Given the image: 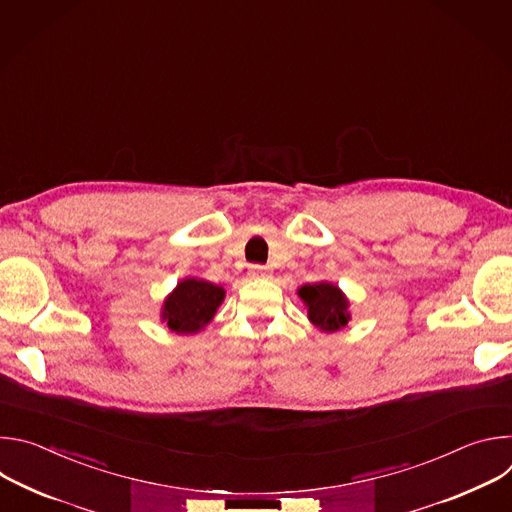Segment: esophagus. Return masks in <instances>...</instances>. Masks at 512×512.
Listing matches in <instances>:
<instances>
[{
	"label": "esophagus",
	"mask_w": 512,
	"mask_h": 512,
	"mask_svg": "<svg viewBox=\"0 0 512 512\" xmlns=\"http://www.w3.org/2000/svg\"><path fill=\"white\" fill-rule=\"evenodd\" d=\"M251 273L257 275V277H265V275H267V267H263V265H251Z\"/></svg>",
	"instance_id": "obj_1"
}]
</instances>
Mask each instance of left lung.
<instances>
[{
  "instance_id": "8db88e82",
  "label": "left lung",
  "mask_w": 512,
  "mask_h": 512,
  "mask_svg": "<svg viewBox=\"0 0 512 512\" xmlns=\"http://www.w3.org/2000/svg\"><path fill=\"white\" fill-rule=\"evenodd\" d=\"M298 296L308 308L310 322L322 332H338L348 324V300L338 285L330 281L308 283L298 289Z\"/></svg>"
}]
</instances>
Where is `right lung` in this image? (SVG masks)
Returning a JSON list of instances; mask_svg holds the SVG:
<instances>
[{"mask_svg": "<svg viewBox=\"0 0 512 512\" xmlns=\"http://www.w3.org/2000/svg\"><path fill=\"white\" fill-rule=\"evenodd\" d=\"M225 300V289L204 279L186 277L164 300L162 322L176 334L200 332Z\"/></svg>", "mask_w": 512, "mask_h": 512, "instance_id": "add662e5", "label": "right lung"}]
</instances>
